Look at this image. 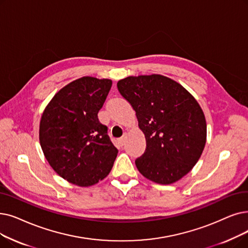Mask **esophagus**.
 Instances as JSON below:
<instances>
[{
    "label": "esophagus",
    "mask_w": 248,
    "mask_h": 248,
    "mask_svg": "<svg viewBox=\"0 0 248 248\" xmlns=\"http://www.w3.org/2000/svg\"><path fill=\"white\" fill-rule=\"evenodd\" d=\"M125 139H126L125 135H124V136H123L121 139H118V143H120V145H121V146H124V143H125Z\"/></svg>",
    "instance_id": "34e87169"
}]
</instances>
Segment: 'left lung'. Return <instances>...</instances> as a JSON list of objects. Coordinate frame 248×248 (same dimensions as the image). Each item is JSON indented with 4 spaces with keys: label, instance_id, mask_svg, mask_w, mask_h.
Wrapping results in <instances>:
<instances>
[{
    "label": "left lung",
    "instance_id": "8db88e82",
    "mask_svg": "<svg viewBox=\"0 0 248 248\" xmlns=\"http://www.w3.org/2000/svg\"><path fill=\"white\" fill-rule=\"evenodd\" d=\"M117 89L130 102L146 138L138 170L159 185H170L197 164L206 145L207 124L195 97L162 75L127 77Z\"/></svg>",
    "mask_w": 248,
    "mask_h": 248
}]
</instances>
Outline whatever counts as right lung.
<instances>
[{"label":"right lung","mask_w":248,"mask_h":248,"mask_svg":"<svg viewBox=\"0 0 248 248\" xmlns=\"http://www.w3.org/2000/svg\"><path fill=\"white\" fill-rule=\"evenodd\" d=\"M111 85L109 79L75 80L53 96L41 115V149L52 169L73 185L97 184L113 166L118 150L98 120Z\"/></svg>","instance_id":"add662e5"}]
</instances>
